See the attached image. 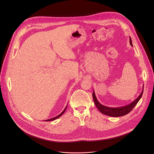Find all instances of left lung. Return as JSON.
<instances>
[{
	"label": "left lung",
	"instance_id": "left-lung-1",
	"mask_svg": "<svg viewBox=\"0 0 154 154\" xmlns=\"http://www.w3.org/2000/svg\"><path fill=\"white\" fill-rule=\"evenodd\" d=\"M130 44L133 47L132 40H131V37H130ZM143 89L142 91V92L134 101H133L131 104H129L127 106H123V107H107V106H103L101 104H100L99 103V101H98V100L97 99L94 91H93V93H92V97H93V100H94V103H95L96 107L101 113H103L106 116H111V117H120V116L126 115L127 114L129 113L132 111V109L134 107V106L137 104V103L140 100V99L141 98L142 94H143Z\"/></svg>",
	"mask_w": 154,
	"mask_h": 154
}]
</instances>
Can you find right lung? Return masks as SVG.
I'll use <instances>...</instances> for the list:
<instances>
[{
	"instance_id": "1",
	"label": "right lung",
	"mask_w": 154,
	"mask_h": 154,
	"mask_svg": "<svg viewBox=\"0 0 154 154\" xmlns=\"http://www.w3.org/2000/svg\"><path fill=\"white\" fill-rule=\"evenodd\" d=\"M67 105L66 106V107H65V109H64V110L60 114H59L58 116H57L56 117H53V118H52V119H48V120H44V121H45V122H50V121H53V120H56V119H58L59 117H60V116H62L63 114V113L65 112V111H66V109H67Z\"/></svg>"
}]
</instances>
